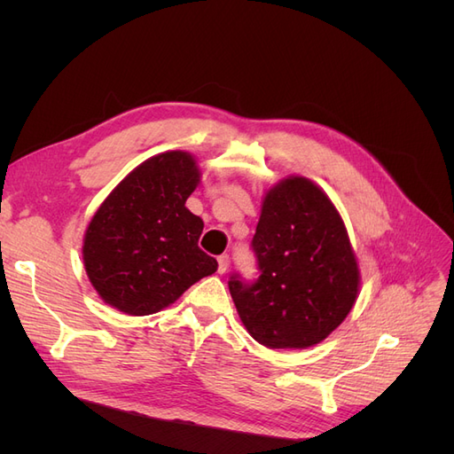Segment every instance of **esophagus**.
I'll use <instances>...</instances> for the list:
<instances>
[{"instance_id": "1", "label": "esophagus", "mask_w": 454, "mask_h": 454, "mask_svg": "<svg viewBox=\"0 0 454 454\" xmlns=\"http://www.w3.org/2000/svg\"><path fill=\"white\" fill-rule=\"evenodd\" d=\"M227 269H229V255H227V254L219 255V257H217V270L223 274Z\"/></svg>"}]
</instances>
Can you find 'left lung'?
<instances>
[{
  "label": "left lung",
  "mask_w": 454,
  "mask_h": 454,
  "mask_svg": "<svg viewBox=\"0 0 454 454\" xmlns=\"http://www.w3.org/2000/svg\"><path fill=\"white\" fill-rule=\"evenodd\" d=\"M252 248L259 278L231 277L248 333L267 348H309L345 322L360 292L358 257L324 189L287 176L267 189Z\"/></svg>",
  "instance_id": "obj_1"
}]
</instances>
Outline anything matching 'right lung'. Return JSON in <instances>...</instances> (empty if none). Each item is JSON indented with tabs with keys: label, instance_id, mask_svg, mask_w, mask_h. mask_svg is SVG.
I'll return each instance as SVG.
<instances>
[{
	"label": "right lung",
	"instance_id": "add662e5",
	"mask_svg": "<svg viewBox=\"0 0 454 454\" xmlns=\"http://www.w3.org/2000/svg\"><path fill=\"white\" fill-rule=\"evenodd\" d=\"M199 184L195 155L164 151L98 206L83 237V263L104 303L130 316L155 314L217 270L199 248L202 219L185 208Z\"/></svg>",
	"mask_w": 454,
	"mask_h": 454
}]
</instances>
